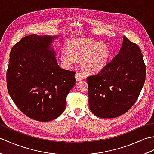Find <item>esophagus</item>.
<instances>
[{
  "label": "esophagus",
  "mask_w": 154,
  "mask_h": 154,
  "mask_svg": "<svg viewBox=\"0 0 154 154\" xmlns=\"http://www.w3.org/2000/svg\"><path fill=\"white\" fill-rule=\"evenodd\" d=\"M75 78H76V80L78 81L83 80L84 79V77L81 74H80L79 73H77L76 75H75Z\"/></svg>",
  "instance_id": "1"
}]
</instances>
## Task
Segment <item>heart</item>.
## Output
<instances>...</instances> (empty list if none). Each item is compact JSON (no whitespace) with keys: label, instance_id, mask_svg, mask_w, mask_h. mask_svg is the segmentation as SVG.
<instances>
[{"label":"heart","instance_id":"obj_1","mask_svg":"<svg viewBox=\"0 0 154 154\" xmlns=\"http://www.w3.org/2000/svg\"><path fill=\"white\" fill-rule=\"evenodd\" d=\"M110 50L105 44L99 43L89 38H77L69 40L65 50L60 52V60L65 67H70L76 60L85 73H98L109 63Z\"/></svg>","mask_w":154,"mask_h":154}]
</instances>
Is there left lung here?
I'll return each instance as SVG.
<instances>
[{"mask_svg":"<svg viewBox=\"0 0 154 154\" xmlns=\"http://www.w3.org/2000/svg\"><path fill=\"white\" fill-rule=\"evenodd\" d=\"M146 75L141 50L124 36L119 53L103 70L87 78L91 112L103 119L127 112L138 99Z\"/></svg>","mask_w":154,"mask_h":154,"instance_id":"obj_1","label":"left lung"}]
</instances>
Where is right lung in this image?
<instances>
[{
    "mask_svg": "<svg viewBox=\"0 0 154 154\" xmlns=\"http://www.w3.org/2000/svg\"><path fill=\"white\" fill-rule=\"evenodd\" d=\"M32 34L13 45L6 71L11 99L26 116L41 122L60 116L75 85V71L61 69L50 44L54 38Z\"/></svg>",
    "mask_w": 154,
    "mask_h": 154,
    "instance_id": "add662e5",
    "label": "right lung"
}]
</instances>
